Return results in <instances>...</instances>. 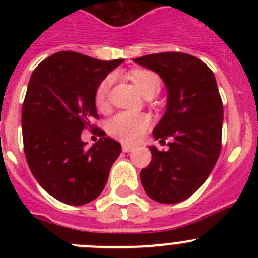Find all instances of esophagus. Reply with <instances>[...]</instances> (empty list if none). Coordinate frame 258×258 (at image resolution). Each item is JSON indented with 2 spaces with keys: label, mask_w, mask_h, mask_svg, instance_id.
<instances>
[{
  "label": "esophagus",
  "mask_w": 258,
  "mask_h": 258,
  "mask_svg": "<svg viewBox=\"0 0 258 258\" xmlns=\"http://www.w3.org/2000/svg\"><path fill=\"white\" fill-rule=\"evenodd\" d=\"M133 146H129V145H122V151L124 152H131L133 151Z\"/></svg>",
  "instance_id": "esophagus-1"
}]
</instances>
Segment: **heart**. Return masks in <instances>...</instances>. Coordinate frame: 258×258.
I'll return each mask as SVG.
<instances>
[{
  "instance_id": "b5f03b06",
  "label": "heart",
  "mask_w": 258,
  "mask_h": 258,
  "mask_svg": "<svg viewBox=\"0 0 258 258\" xmlns=\"http://www.w3.org/2000/svg\"><path fill=\"white\" fill-rule=\"evenodd\" d=\"M131 77L140 88L145 97H155L160 92V77L147 70H134ZM113 76H107L95 89V104L99 109L107 108L109 89L112 86ZM151 125V118L146 113L120 112L113 116L107 124V131L113 138L124 143H136L147 133Z\"/></svg>"
}]
</instances>
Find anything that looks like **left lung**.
<instances>
[{"label": "left lung", "mask_w": 258, "mask_h": 258, "mask_svg": "<svg viewBox=\"0 0 258 258\" xmlns=\"http://www.w3.org/2000/svg\"><path fill=\"white\" fill-rule=\"evenodd\" d=\"M133 60L165 83L166 111L152 134L161 143L173 138L168 151L150 147L152 159L141 170V182L155 202L179 203L206 182L220 156L223 106L217 83L206 63L184 52H159Z\"/></svg>", "instance_id": "left-lung-1"}]
</instances>
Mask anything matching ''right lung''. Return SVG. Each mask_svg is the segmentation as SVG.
I'll return each mask as SVG.
<instances>
[{"instance_id": "1", "label": "right lung", "mask_w": 258, "mask_h": 258, "mask_svg": "<svg viewBox=\"0 0 258 258\" xmlns=\"http://www.w3.org/2000/svg\"><path fill=\"white\" fill-rule=\"evenodd\" d=\"M122 61L59 51L32 74L22 108L24 154L41 187L59 202L83 206L99 197L121 152L101 129L102 138L90 149L81 133L99 117L95 89Z\"/></svg>"}]
</instances>
